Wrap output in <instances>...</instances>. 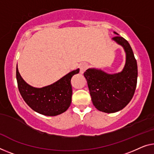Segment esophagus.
<instances>
[{"instance_id":"1","label":"esophagus","mask_w":154,"mask_h":154,"mask_svg":"<svg viewBox=\"0 0 154 154\" xmlns=\"http://www.w3.org/2000/svg\"><path fill=\"white\" fill-rule=\"evenodd\" d=\"M79 68H80V72L84 73L85 71L88 68V65L86 63H82L80 64Z\"/></svg>"}]
</instances>
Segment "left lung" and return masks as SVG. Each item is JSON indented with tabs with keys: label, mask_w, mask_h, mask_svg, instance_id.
I'll use <instances>...</instances> for the list:
<instances>
[{
	"label": "left lung",
	"mask_w": 154,
	"mask_h": 154,
	"mask_svg": "<svg viewBox=\"0 0 154 154\" xmlns=\"http://www.w3.org/2000/svg\"><path fill=\"white\" fill-rule=\"evenodd\" d=\"M113 39L122 45L127 54L123 70L109 75L89 68L84 73L93 105L99 111L109 113L120 111L130 102L136 91L137 78V61L130 44L118 35Z\"/></svg>",
	"instance_id": "8db88e82"
}]
</instances>
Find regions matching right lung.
I'll return each instance as SVG.
<instances>
[{
	"label": "right lung",
	"instance_id": "add662e5",
	"mask_svg": "<svg viewBox=\"0 0 154 154\" xmlns=\"http://www.w3.org/2000/svg\"><path fill=\"white\" fill-rule=\"evenodd\" d=\"M79 69L71 71L59 81L41 88L27 84L18 72L17 66L18 88L26 104L37 113L48 116H55L65 112L72 101V86L70 79Z\"/></svg>",
	"mask_w": 154,
	"mask_h": 154
}]
</instances>
